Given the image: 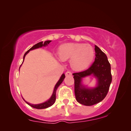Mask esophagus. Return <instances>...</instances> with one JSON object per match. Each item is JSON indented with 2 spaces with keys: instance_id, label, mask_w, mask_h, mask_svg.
Here are the masks:
<instances>
[{
  "instance_id": "esophagus-1",
  "label": "esophagus",
  "mask_w": 131,
  "mask_h": 131,
  "mask_svg": "<svg viewBox=\"0 0 131 131\" xmlns=\"http://www.w3.org/2000/svg\"><path fill=\"white\" fill-rule=\"evenodd\" d=\"M65 75L66 76H71L72 75V72L71 71H67L65 73Z\"/></svg>"
}]
</instances>
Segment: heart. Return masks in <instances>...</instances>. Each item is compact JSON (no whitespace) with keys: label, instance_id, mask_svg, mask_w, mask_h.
<instances>
[{"label":"heart","instance_id":"b5f03b06","mask_svg":"<svg viewBox=\"0 0 131 131\" xmlns=\"http://www.w3.org/2000/svg\"><path fill=\"white\" fill-rule=\"evenodd\" d=\"M60 59H70V65L76 71L86 69L94 58V50L91 46L84 43H65L58 49Z\"/></svg>","mask_w":131,"mask_h":131}]
</instances>
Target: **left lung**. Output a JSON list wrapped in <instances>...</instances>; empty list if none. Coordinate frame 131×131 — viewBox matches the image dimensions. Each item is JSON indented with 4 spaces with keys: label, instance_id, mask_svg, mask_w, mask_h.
<instances>
[{
    "label": "left lung",
    "instance_id": "1",
    "mask_svg": "<svg viewBox=\"0 0 131 131\" xmlns=\"http://www.w3.org/2000/svg\"><path fill=\"white\" fill-rule=\"evenodd\" d=\"M95 58L92 65L85 71L73 73L76 100L85 106H92L102 102L107 94L112 77L111 66L106 54L95 46ZM93 75L97 79V85L88 88L82 84V79Z\"/></svg>",
    "mask_w": 131,
    "mask_h": 131
}]
</instances>
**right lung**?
Masks as SVG:
<instances>
[{"label":"right lung","mask_w":131,"mask_h":131,"mask_svg":"<svg viewBox=\"0 0 131 131\" xmlns=\"http://www.w3.org/2000/svg\"><path fill=\"white\" fill-rule=\"evenodd\" d=\"M51 41V40H47V41H45V43H43V41H41V42H39V43H38L37 44H36V45H35L34 46H33L31 47V49H29L25 53L24 55V60L25 56H26V55L27 54V53H28L29 51L32 50H34V49H38V48H40V47H42L46 46L49 45V44L50 43ZM23 61H24V60H23ZM21 65H22V64H21ZM21 66H20V67H21ZM20 67H19V68H20ZM65 74H64V73H63V74L62 75V76L60 77V78L58 82H57L56 85H55L54 88V90H53V94H52V95H51V97L47 101H46V102L42 103H40V104H31V103L26 102V101H25L24 99L23 98V99H24V100L25 102L27 103V104L29 105V106H31L33 108H37V109H43V108H46L47 107H50V106H52L53 104H54L55 101H56V91L57 90V88H58V86L62 84V82H63V81L64 79H65Z\"/></svg>","instance_id":"right-lung-1"}]
</instances>
